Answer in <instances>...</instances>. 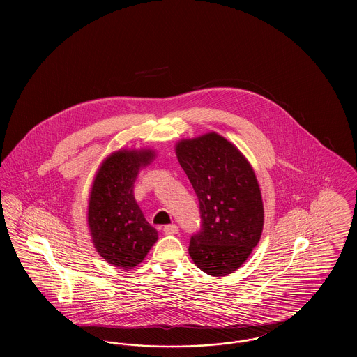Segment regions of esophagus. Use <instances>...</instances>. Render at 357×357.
<instances>
[{
	"instance_id": "34e87169",
	"label": "esophagus",
	"mask_w": 357,
	"mask_h": 357,
	"mask_svg": "<svg viewBox=\"0 0 357 357\" xmlns=\"http://www.w3.org/2000/svg\"><path fill=\"white\" fill-rule=\"evenodd\" d=\"M163 231H165V234H167V236H174V234H178L179 229H178L176 225H166V226L163 227Z\"/></svg>"
}]
</instances>
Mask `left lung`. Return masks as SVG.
<instances>
[{
	"mask_svg": "<svg viewBox=\"0 0 357 357\" xmlns=\"http://www.w3.org/2000/svg\"><path fill=\"white\" fill-rule=\"evenodd\" d=\"M175 153L201 210V230L191 237L188 255L210 275L231 274L252 255L264 229L255 170L243 153L217 132L182 139Z\"/></svg>",
	"mask_w": 357,
	"mask_h": 357,
	"instance_id": "obj_1",
	"label": "left lung"
}]
</instances>
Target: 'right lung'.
<instances>
[{
	"label": "right lung",
	"mask_w": 357,
	"mask_h": 357,
	"mask_svg": "<svg viewBox=\"0 0 357 357\" xmlns=\"http://www.w3.org/2000/svg\"><path fill=\"white\" fill-rule=\"evenodd\" d=\"M155 155L150 149L109 153L92 182L86 214L92 243L105 262L119 269L137 266L158 241L134 197L137 174Z\"/></svg>",
	"instance_id": "right-lung-1"
}]
</instances>
